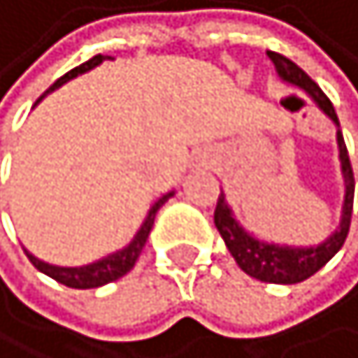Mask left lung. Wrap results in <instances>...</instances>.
Masks as SVG:
<instances>
[{"label": "left lung", "mask_w": 358, "mask_h": 358, "mask_svg": "<svg viewBox=\"0 0 358 358\" xmlns=\"http://www.w3.org/2000/svg\"><path fill=\"white\" fill-rule=\"evenodd\" d=\"M267 57L272 59L278 77H281L285 84L308 93V98L334 120L336 127H338V130H336V141H338V159H341V171L345 180L341 224L329 238L315 244V247H288V244L265 242L244 231L233 215V208L226 203V194L222 192L219 194L217 208H215V226L226 242V249L231 251V256L235 258V263L240 265L244 274H249L265 283L292 285V283L306 281L317 269H322L345 244V238H348V233H350V222H352V203H355V173H352L350 155H348V148H345L341 123H338V116H336L331 100L327 98L322 89H320L297 64H292L290 59H285L276 52H267Z\"/></svg>", "instance_id": "obj_1"}]
</instances>
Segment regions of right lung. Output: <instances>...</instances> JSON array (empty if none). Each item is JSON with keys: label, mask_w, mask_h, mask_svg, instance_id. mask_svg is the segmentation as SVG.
<instances>
[{"label": "right lung", "mask_w": 358, "mask_h": 358, "mask_svg": "<svg viewBox=\"0 0 358 358\" xmlns=\"http://www.w3.org/2000/svg\"><path fill=\"white\" fill-rule=\"evenodd\" d=\"M105 59H111V57H102V54H98V57L89 59L86 64L73 68L70 73H66L64 77H61V80L54 82V84L50 86V89L45 91L38 100H36V105H38V102H41L48 93L57 91L59 86H64V84L70 82V80H75L77 75L89 73V70H93L95 66H100ZM171 196H173V192H169V194H164L162 199H157L155 203H152L150 210H148V215H146V219H143L141 228L136 231V235L132 238V242L127 244V247L118 249V251H114V253H107L105 258L95 260V263L82 265V267H61V265H50V263H45V260L36 258L34 253H29L27 249H24V253H27V258L31 260V265H34L36 269H38V272L48 274L50 278H54V281H59V283L68 285V288H77V290L100 288V285L111 283V281H116V278L125 276V274L134 267V263H136V258H139L141 249L146 247V240H148V235H150V228H152V224H155L157 210H159L162 206H164V203H166L169 199H171Z\"/></svg>", "instance_id": "add662e5"}]
</instances>
